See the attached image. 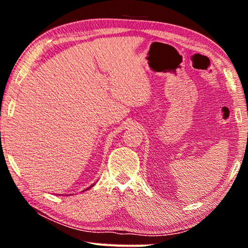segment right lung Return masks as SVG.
<instances>
[{
	"label": "right lung",
	"mask_w": 248,
	"mask_h": 248,
	"mask_svg": "<svg viewBox=\"0 0 248 248\" xmlns=\"http://www.w3.org/2000/svg\"><path fill=\"white\" fill-rule=\"evenodd\" d=\"M93 186H94V185H92V186H90L89 188H86V189H85V190H87V189H90V188H92V187H93ZM85 190H84V191H85Z\"/></svg>",
	"instance_id": "add662e5"
}]
</instances>
